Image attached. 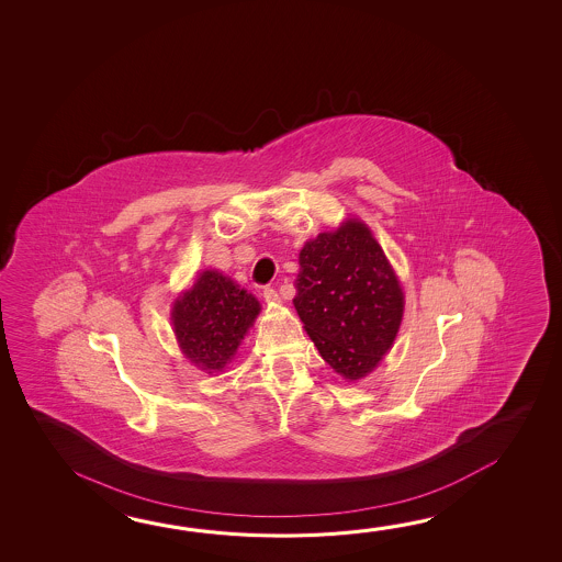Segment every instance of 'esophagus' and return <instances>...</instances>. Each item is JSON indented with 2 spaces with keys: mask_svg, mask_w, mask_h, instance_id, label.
Returning <instances> with one entry per match:
<instances>
[{
  "mask_svg": "<svg viewBox=\"0 0 562 562\" xmlns=\"http://www.w3.org/2000/svg\"><path fill=\"white\" fill-rule=\"evenodd\" d=\"M265 300H267L268 304H277V302H280V294H278L274 288H267L265 290Z\"/></svg>",
  "mask_w": 562,
  "mask_h": 562,
  "instance_id": "obj_1",
  "label": "esophagus"
}]
</instances>
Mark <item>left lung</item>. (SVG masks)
I'll list each match as a JSON object with an SVG mask.
<instances>
[{
  "label": "left lung",
  "instance_id": "obj_1",
  "mask_svg": "<svg viewBox=\"0 0 562 562\" xmlns=\"http://www.w3.org/2000/svg\"><path fill=\"white\" fill-rule=\"evenodd\" d=\"M295 312L325 363L359 381L381 363L403 322L404 294L383 248L359 218L300 250Z\"/></svg>",
  "mask_w": 562,
  "mask_h": 562
}]
</instances>
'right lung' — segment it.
I'll return each instance as SVG.
<instances>
[{
  "mask_svg": "<svg viewBox=\"0 0 562 562\" xmlns=\"http://www.w3.org/2000/svg\"><path fill=\"white\" fill-rule=\"evenodd\" d=\"M260 314L257 297L218 270H203L173 302L171 324L179 347L201 371L217 373Z\"/></svg>",
  "mask_w": 562,
  "mask_h": 562,
  "instance_id": "add662e5",
  "label": "right lung"
}]
</instances>
